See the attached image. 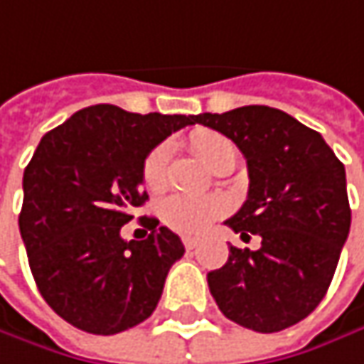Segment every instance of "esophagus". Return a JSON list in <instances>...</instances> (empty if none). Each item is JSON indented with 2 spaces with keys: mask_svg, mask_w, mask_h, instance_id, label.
Segmentation results:
<instances>
[{
  "mask_svg": "<svg viewBox=\"0 0 364 364\" xmlns=\"http://www.w3.org/2000/svg\"><path fill=\"white\" fill-rule=\"evenodd\" d=\"M183 246H185L187 250H193L196 246H198V240H196V237H189V235H187V237H183Z\"/></svg>",
  "mask_w": 364,
  "mask_h": 364,
  "instance_id": "esophagus-1",
  "label": "esophagus"
}]
</instances>
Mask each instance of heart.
<instances>
[{"label":"heart","mask_w":364,"mask_h":364,"mask_svg":"<svg viewBox=\"0 0 364 364\" xmlns=\"http://www.w3.org/2000/svg\"><path fill=\"white\" fill-rule=\"evenodd\" d=\"M187 144L191 151L213 171H216L225 162H235L237 151L229 137L210 131V129H193L187 135ZM166 166H168V148L158 146L148 154L144 162V185L149 191H160L166 185ZM227 210V202L218 196L210 198H196L175 193L166 198L160 206L162 220L179 231V233H202L210 223Z\"/></svg>","instance_id":"obj_1"}]
</instances>
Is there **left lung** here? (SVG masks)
Masks as SVG:
<instances>
[{"label": "left lung", "mask_w": 364, "mask_h": 364, "mask_svg": "<svg viewBox=\"0 0 364 364\" xmlns=\"http://www.w3.org/2000/svg\"><path fill=\"white\" fill-rule=\"evenodd\" d=\"M196 122L229 137L248 162V200L225 220L260 248L229 246L208 273L220 313L260 333L306 318L325 298L350 231L346 171L325 139L294 116L244 106Z\"/></svg>", "instance_id": "1"}]
</instances>
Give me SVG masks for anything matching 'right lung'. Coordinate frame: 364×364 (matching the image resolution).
<instances>
[{"label":"right lung","mask_w":364,"mask_h":364,"mask_svg":"<svg viewBox=\"0 0 364 364\" xmlns=\"http://www.w3.org/2000/svg\"><path fill=\"white\" fill-rule=\"evenodd\" d=\"M187 124L196 116L89 106L46 133L24 168L18 227L28 267L51 311L77 329L112 336L156 311L181 240L148 216L141 242L120 229L148 200V154Z\"/></svg>","instance_id":"obj_1"}]
</instances>
